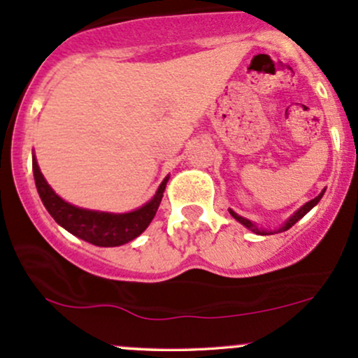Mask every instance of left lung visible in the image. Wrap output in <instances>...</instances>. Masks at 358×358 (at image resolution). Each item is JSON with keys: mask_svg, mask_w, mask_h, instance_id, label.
<instances>
[{"mask_svg": "<svg viewBox=\"0 0 358 358\" xmlns=\"http://www.w3.org/2000/svg\"><path fill=\"white\" fill-rule=\"evenodd\" d=\"M323 193H324V192H322V193H320V195H318V196H315V199H313V200H310V202H308V203H305V205H303V207H301V208H299V210H298L296 213H294V215H293V217H291V219H289V220H287V222H286V224H285V225H282V227H281V229H279V232H282V231H287V229H291V227H293V225H294V224H296V222H298L299 219H301V217H305V215H306V213H308V212H310V210H311V208H313V207H315V205L320 202V200H322ZM229 212H231V215L234 217V219H236V220H239L242 225H245V227H248V229H250V231H252V232H256V234H259V236H268V234H271V232H266V231H259V229L256 227V225H254V224H252V222H250V220H248V219H244V217L237 215V213H236V212H234V210H229Z\"/></svg>", "mask_w": 358, "mask_h": 358, "instance_id": "8db88e82", "label": "left lung"}]
</instances>
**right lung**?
Masks as SVG:
<instances>
[{"label":"right lung","instance_id":"obj_1","mask_svg":"<svg viewBox=\"0 0 358 358\" xmlns=\"http://www.w3.org/2000/svg\"><path fill=\"white\" fill-rule=\"evenodd\" d=\"M34 176L40 199H42L45 208L55 219L57 224H60L65 231L73 234L79 239L89 242V244L99 245V248L122 245L126 242L136 239L139 234L145 232V229L150 225L156 210H158L168 182V178L163 180L153 199L138 210L129 213H108L85 210V208L73 207V205L62 200L52 190L50 185L45 182L35 156Z\"/></svg>","mask_w":358,"mask_h":358}]
</instances>
